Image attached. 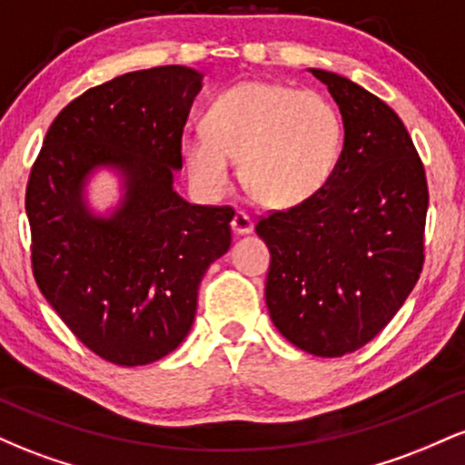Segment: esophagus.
Here are the masks:
<instances>
[{"label": "esophagus", "mask_w": 465, "mask_h": 465, "mask_svg": "<svg viewBox=\"0 0 465 465\" xmlns=\"http://www.w3.org/2000/svg\"><path fill=\"white\" fill-rule=\"evenodd\" d=\"M232 229L238 236H244V233L253 232V221H251V216L244 214V212H236L232 218Z\"/></svg>", "instance_id": "1"}]
</instances>
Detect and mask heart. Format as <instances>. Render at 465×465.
Masks as SVG:
<instances>
[{"label":"heart","instance_id":"1","mask_svg":"<svg viewBox=\"0 0 465 465\" xmlns=\"http://www.w3.org/2000/svg\"><path fill=\"white\" fill-rule=\"evenodd\" d=\"M205 131L181 140L194 185L214 199L238 159L242 185L260 203L291 207L328 183L343 148V122L322 94L280 83H242L207 106Z\"/></svg>","mask_w":465,"mask_h":465}]
</instances>
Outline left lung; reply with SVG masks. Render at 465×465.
<instances>
[{
  "label": "left lung",
  "mask_w": 465,
  "mask_h": 465,
  "mask_svg": "<svg viewBox=\"0 0 465 465\" xmlns=\"http://www.w3.org/2000/svg\"><path fill=\"white\" fill-rule=\"evenodd\" d=\"M343 117V151L328 183L255 225L271 251L266 306L275 328L308 354H350L400 311L424 264V165L381 98L311 69Z\"/></svg>",
  "instance_id": "8db88e82"
}]
</instances>
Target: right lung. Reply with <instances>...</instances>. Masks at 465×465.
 Returning a JSON list of instances; mask_svg holds the SVG:
<instances>
[{
    "mask_svg": "<svg viewBox=\"0 0 465 465\" xmlns=\"http://www.w3.org/2000/svg\"><path fill=\"white\" fill-rule=\"evenodd\" d=\"M201 87L196 69L163 65L87 89L56 115L32 165L36 284L67 328L115 365H148L179 348L203 275L232 244V207L192 205L173 188ZM98 169L121 177L109 215H95L84 194Z\"/></svg>",
    "mask_w": 465,
    "mask_h": 465,
    "instance_id": "add662e5",
    "label": "right lung"
}]
</instances>
